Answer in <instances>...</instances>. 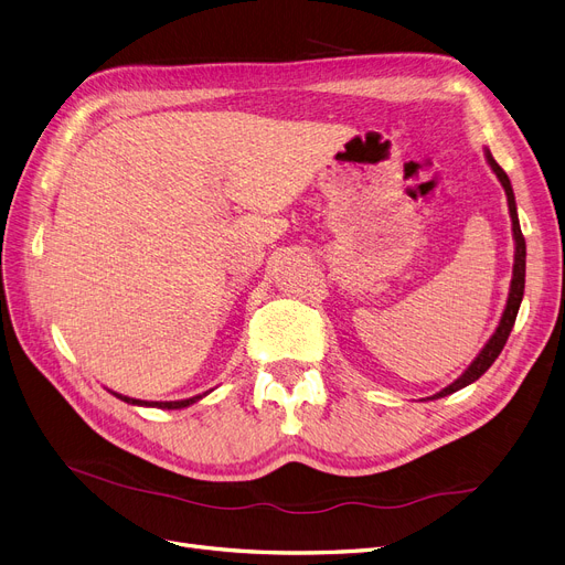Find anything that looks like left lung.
<instances>
[{
  "label": "left lung",
  "mask_w": 565,
  "mask_h": 565,
  "mask_svg": "<svg viewBox=\"0 0 565 565\" xmlns=\"http://www.w3.org/2000/svg\"><path fill=\"white\" fill-rule=\"evenodd\" d=\"M484 158L491 167V172L498 177L500 185H503L505 198H508V209H510V221H512V239H514V265H512V281H510V294H508V302L503 315H500V321L493 330V335L489 338V342L482 347V351L477 353L475 361L463 370V374L458 380H454L449 386H445L440 393L430 395L428 401H437V398H445V395H451L456 391L466 388L468 384L477 382L482 374L493 365V361L500 356V351H503L510 332L514 328L516 315H519V307L521 300H524V286H526V239L521 235V227H519V216H516V200H514V191H512V183L510 177L503 172V167H500L491 151L484 149Z\"/></svg>",
  "instance_id": "1"
}]
</instances>
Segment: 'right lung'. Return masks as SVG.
I'll list each match as a JSON object with an SVG mask.
<instances>
[{
	"label": "right lung",
	"instance_id": "1",
	"mask_svg": "<svg viewBox=\"0 0 565 565\" xmlns=\"http://www.w3.org/2000/svg\"><path fill=\"white\" fill-rule=\"evenodd\" d=\"M111 395H116L118 401H122V403H128V405H137V407H158V409H183V407H191L193 403H198V401H202L204 395H209L212 393L214 388H209V391H204V393H200V395H193V398H185V401H137V398H130V395H122V393H116V391H111V388H107Z\"/></svg>",
	"mask_w": 565,
	"mask_h": 565
}]
</instances>
